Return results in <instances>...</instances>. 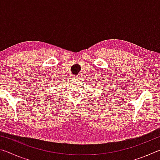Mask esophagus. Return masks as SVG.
<instances>
[{"label": "esophagus", "mask_w": 160, "mask_h": 160, "mask_svg": "<svg viewBox=\"0 0 160 160\" xmlns=\"http://www.w3.org/2000/svg\"><path fill=\"white\" fill-rule=\"evenodd\" d=\"M75 79L76 80H78L81 79V75H77L75 77Z\"/></svg>", "instance_id": "34e87169"}]
</instances>
